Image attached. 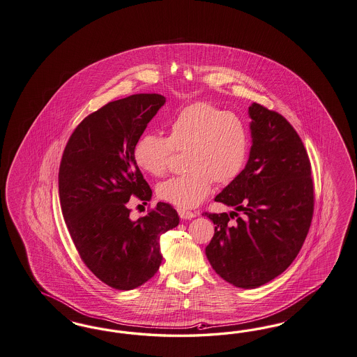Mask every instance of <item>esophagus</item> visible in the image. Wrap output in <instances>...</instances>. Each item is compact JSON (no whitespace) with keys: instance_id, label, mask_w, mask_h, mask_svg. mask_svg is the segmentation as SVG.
<instances>
[{"instance_id":"obj_1","label":"esophagus","mask_w":357,"mask_h":357,"mask_svg":"<svg viewBox=\"0 0 357 357\" xmlns=\"http://www.w3.org/2000/svg\"><path fill=\"white\" fill-rule=\"evenodd\" d=\"M178 214L181 216V219H192V218L198 216L199 213H197V211H188V210H185V208L179 207V208H178Z\"/></svg>"}]
</instances>
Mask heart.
<instances>
[{"label": "heart", "instance_id": "b5f03b06", "mask_svg": "<svg viewBox=\"0 0 357 357\" xmlns=\"http://www.w3.org/2000/svg\"><path fill=\"white\" fill-rule=\"evenodd\" d=\"M167 137L144 134L134 146V160L143 172L162 176L175 151L182 153L183 174L158 185V195L175 206H198L213 182L229 185L242 172L248 154V134L238 115L207 102L185 106L166 125Z\"/></svg>", "mask_w": 357, "mask_h": 357}]
</instances>
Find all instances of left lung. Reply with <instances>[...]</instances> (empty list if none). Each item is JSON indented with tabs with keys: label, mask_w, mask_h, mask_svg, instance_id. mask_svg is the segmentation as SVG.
I'll list each match as a JSON object with an SVG mask.
<instances>
[{
	"label": "left lung",
	"mask_w": 357,
	"mask_h": 357,
	"mask_svg": "<svg viewBox=\"0 0 357 357\" xmlns=\"http://www.w3.org/2000/svg\"><path fill=\"white\" fill-rule=\"evenodd\" d=\"M248 162L216 198L232 213H203L215 225L206 255L215 272L239 288L279 276L298 257L314 216L311 162L284 116L254 102Z\"/></svg>",
	"instance_id": "obj_1"
}]
</instances>
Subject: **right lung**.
<instances>
[{"label":"right lung","mask_w":357,"mask_h":357,"mask_svg":"<svg viewBox=\"0 0 357 357\" xmlns=\"http://www.w3.org/2000/svg\"><path fill=\"white\" fill-rule=\"evenodd\" d=\"M165 102L155 93L109 102L74 128L61 158L59 202L75 250L115 289L137 288L157 273L160 235L179 225L169 203L159 202L137 220L128 207L131 197L143 204L151 199L134 146Z\"/></svg>","instance_id":"obj_1"}]
</instances>
